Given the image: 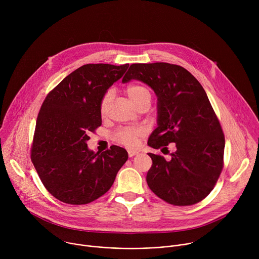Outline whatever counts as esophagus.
Masks as SVG:
<instances>
[{
    "label": "esophagus",
    "mask_w": 259,
    "mask_h": 259,
    "mask_svg": "<svg viewBox=\"0 0 259 259\" xmlns=\"http://www.w3.org/2000/svg\"><path fill=\"white\" fill-rule=\"evenodd\" d=\"M137 154H139V152L138 151H134V150H128V155H129V157L131 158V157H134L135 155H137Z\"/></svg>",
    "instance_id": "34e87169"
}]
</instances>
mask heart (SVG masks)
I'll list each match as a JSON object with an SVG mask.
<instances>
[{
  "mask_svg": "<svg viewBox=\"0 0 259 259\" xmlns=\"http://www.w3.org/2000/svg\"><path fill=\"white\" fill-rule=\"evenodd\" d=\"M126 93L129 99L131 100V102L135 106L143 99H146V98L151 99L150 90L142 85H137V84L130 85L128 86ZM110 98H112V95H110L109 92H107L100 101L99 112L102 117H104L107 113L108 103L110 101ZM142 135H143V130L141 128H124L119 130L115 134V139L124 145L133 147L139 143V140L142 137Z\"/></svg>",
  "mask_w": 259,
  "mask_h": 259,
  "instance_id": "1",
  "label": "heart"
}]
</instances>
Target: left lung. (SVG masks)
<instances>
[{"label":"left lung","mask_w":259,"mask_h":259,"mask_svg":"<svg viewBox=\"0 0 259 259\" xmlns=\"http://www.w3.org/2000/svg\"><path fill=\"white\" fill-rule=\"evenodd\" d=\"M131 80L150 86L158 98V127L147 144L175 146L169 161L149 153L150 189L175 206L202 201L223 170L225 153V135L204 88L189 70L166 62L131 64L122 82Z\"/></svg>","instance_id":"obj_1"}]
</instances>
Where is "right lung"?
Masks as SVG:
<instances>
[{
  "mask_svg": "<svg viewBox=\"0 0 259 259\" xmlns=\"http://www.w3.org/2000/svg\"><path fill=\"white\" fill-rule=\"evenodd\" d=\"M129 64H85L65 77L45 98L36 119L31 161L47 191L59 201L84 205L104 195L128 160L117 145L95 154L89 132L101 125L99 105Z\"/></svg>",
  "mask_w": 259,
  "mask_h": 259,
  "instance_id": "1",
  "label": "right lung"
}]
</instances>
